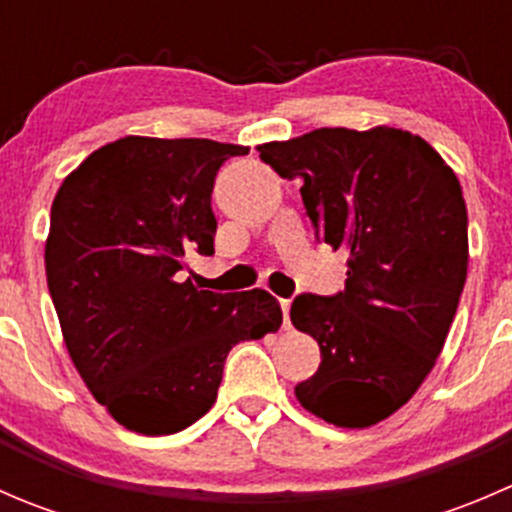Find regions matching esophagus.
<instances>
[{"label":"esophagus","instance_id":"34e87169","mask_svg":"<svg viewBox=\"0 0 512 512\" xmlns=\"http://www.w3.org/2000/svg\"><path fill=\"white\" fill-rule=\"evenodd\" d=\"M282 314H285V329H289V307H292V299H280Z\"/></svg>","mask_w":512,"mask_h":512}]
</instances>
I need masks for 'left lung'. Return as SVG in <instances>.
Instances as JSON below:
<instances>
[{
  "mask_svg": "<svg viewBox=\"0 0 512 512\" xmlns=\"http://www.w3.org/2000/svg\"><path fill=\"white\" fill-rule=\"evenodd\" d=\"M280 178L302 180L314 237L349 252L344 292L299 294L289 317L322 364L294 389L339 428L399 411L436 366L468 275V215L451 165L389 126L317 128L257 146Z\"/></svg>",
  "mask_w": 512,
  "mask_h": 512,
  "instance_id": "8db88e82",
  "label": "left lung"
}]
</instances>
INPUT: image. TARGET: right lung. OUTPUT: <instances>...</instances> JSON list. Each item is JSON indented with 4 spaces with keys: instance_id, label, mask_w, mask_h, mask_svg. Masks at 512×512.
<instances>
[{
    "instance_id": "right-lung-1",
    "label": "right lung",
    "mask_w": 512,
    "mask_h": 512,
    "mask_svg": "<svg viewBox=\"0 0 512 512\" xmlns=\"http://www.w3.org/2000/svg\"><path fill=\"white\" fill-rule=\"evenodd\" d=\"M247 151L126 136L56 190L44 262L66 352L128 431L188 428L218 399L227 352L280 329V302L265 289L215 294L185 277L190 255L215 252V175Z\"/></svg>"
}]
</instances>
